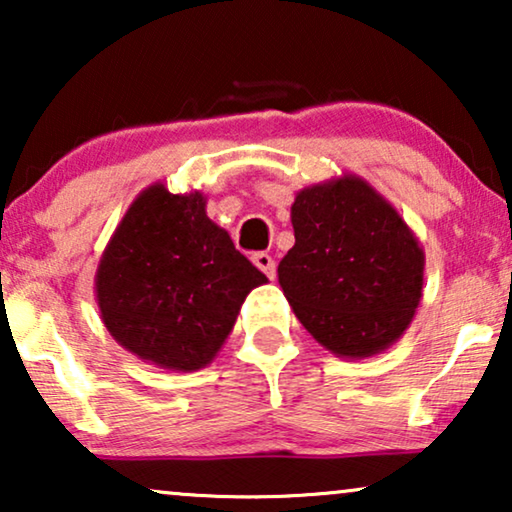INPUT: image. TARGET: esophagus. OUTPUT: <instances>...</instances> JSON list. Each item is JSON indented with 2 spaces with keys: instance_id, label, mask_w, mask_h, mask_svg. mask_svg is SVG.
<instances>
[{
  "instance_id": "1",
  "label": "esophagus",
  "mask_w": 512,
  "mask_h": 512,
  "mask_svg": "<svg viewBox=\"0 0 512 512\" xmlns=\"http://www.w3.org/2000/svg\"><path fill=\"white\" fill-rule=\"evenodd\" d=\"M251 261L256 263V268L265 272V277L268 279H275L277 275V268H275V261H272L270 254H265V251H258V254L251 256Z\"/></svg>"
}]
</instances>
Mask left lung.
<instances>
[{
  "label": "left lung",
  "mask_w": 512,
  "mask_h": 512,
  "mask_svg": "<svg viewBox=\"0 0 512 512\" xmlns=\"http://www.w3.org/2000/svg\"><path fill=\"white\" fill-rule=\"evenodd\" d=\"M291 223L296 244L277 275L300 324L347 359L394 345L424 286V251L408 223L354 174L303 188Z\"/></svg>",
  "instance_id": "left-lung-1"
}]
</instances>
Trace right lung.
<instances>
[{"mask_svg":"<svg viewBox=\"0 0 512 512\" xmlns=\"http://www.w3.org/2000/svg\"><path fill=\"white\" fill-rule=\"evenodd\" d=\"M200 191L153 184L135 198L95 275L100 317L118 345L165 370L205 368L251 289L268 282L205 212Z\"/></svg>","mask_w":512,"mask_h":512,"instance_id":"add662e5","label":"right lung"}]
</instances>
